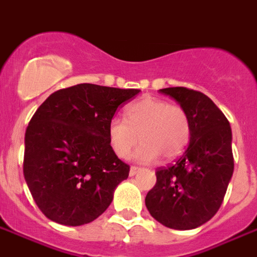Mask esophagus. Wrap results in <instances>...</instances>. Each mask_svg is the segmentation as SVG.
I'll use <instances>...</instances> for the list:
<instances>
[{
  "instance_id": "1",
  "label": "esophagus",
  "mask_w": 257,
  "mask_h": 257,
  "mask_svg": "<svg viewBox=\"0 0 257 257\" xmlns=\"http://www.w3.org/2000/svg\"><path fill=\"white\" fill-rule=\"evenodd\" d=\"M140 170H142L140 167H138V166H131V170H129V174H131V176H136V174H138V173L140 172Z\"/></svg>"
}]
</instances>
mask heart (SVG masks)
<instances>
[{
	"instance_id": "1",
	"label": "heart",
	"mask_w": 257,
	"mask_h": 257,
	"mask_svg": "<svg viewBox=\"0 0 257 257\" xmlns=\"http://www.w3.org/2000/svg\"><path fill=\"white\" fill-rule=\"evenodd\" d=\"M191 117L182 106L167 100L143 96L126 107V121L114 117L107 125L110 147L119 158H128L135 146L140 162H153L159 158L172 161L180 157L189 144Z\"/></svg>"
}]
</instances>
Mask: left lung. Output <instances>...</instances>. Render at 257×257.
Listing matches in <instances>:
<instances>
[{
    "label": "left lung",
    "instance_id": "left-lung-1",
    "mask_svg": "<svg viewBox=\"0 0 257 257\" xmlns=\"http://www.w3.org/2000/svg\"><path fill=\"white\" fill-rule=\"evenodd\" d=\"M159 91L187 110L192 134L181 157L157 170V184L146 196V207L166 227L196 229L219 210L233 176L231 128L207 95L185 87Z\"/></svg>",
    "mask_w": 257,
    "mask_h": 257
}]
</instances>
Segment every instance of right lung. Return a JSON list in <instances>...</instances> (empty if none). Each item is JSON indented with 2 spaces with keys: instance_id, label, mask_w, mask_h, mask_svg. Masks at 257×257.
Instances as JSON below:
<instances>
[{
  "instance_id": "obj_1",
  "label": "right lung",
  "mask_w": 257,
  "mask_h": 257,
  "mask_svg": "<svg viewBox=\"0 0 257 257\" xmlns=\"http://www.w3.org/2000/svg\"><path fill=\"white\" fill-rule=\"evenodd\" d=\"M139 92L84 83L53 92L38 107L26 131L23 172L49 219L81 226L107 210L129 176L110 147L107 125Z\"/></svg>"
}]
</instances>
